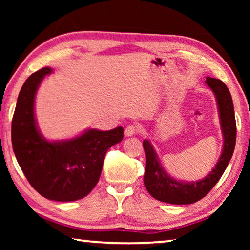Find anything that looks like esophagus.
Here are the masks:
<instances>
[{
	"label": "esophagus",
	"instance_id": "esophagus-1",
	"mask_svg": "<svg viewBox=\"0 0 250 250\" xmlns=\"http://www.w3.org/2000/svg\"><path fill=\"white\" fill-rule=\"evenodd\" d=\"M140 132H141V126H139V125H130L126 126L125 130V134L126 137H131V135H134Z\"/></svg>",
	"mask_w": 250,
	"mask_h": 250
}]
</instances>
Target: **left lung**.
I'll return each instance as SVG.
<instances>
[{"label":"left lung","instance_id":"1","mask_svg":"<svg viewBox=\"0 0 250 250\" xmlns=\"http://www.w3.org/2000/svg\"><path fill=\"white\" fill-rule=\"evenodd\" d=\"M206 83L214 91L218 104L224 134L222 156L214 170L205 179L191 183H183L172 179L163 171L151 143L147 140L143 141V149L146 152V173L143 181L147 192L158 201L182 205L192 204L202 200L221 179L234 153L236 145V120L230 92L226 84L219 79L206 77Z\"/></svg>","mask_w":250,"mask_h":250}]
</instances>
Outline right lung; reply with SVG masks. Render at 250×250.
<instances>
[{
	"label": "right lung",
	"instance_id": "add662e5",
	"mask_svg": "<svg viewBox=\"0 0 250 250\" xmlns=\"http://www.w3.org/2000/svg\"><path fill=\"white\" fill-rule=\"evenodd\" d=\"M50 73L52 69L44 67L24 83L12 119V145L35 191L52 201H77L98 183L105 153L124 139V128L90 129L69 141H46L36 128L34 98L42 79Z\"/></svg>",
	"mask_w": 250,
	"mask_h": 250
}]
</instances>
